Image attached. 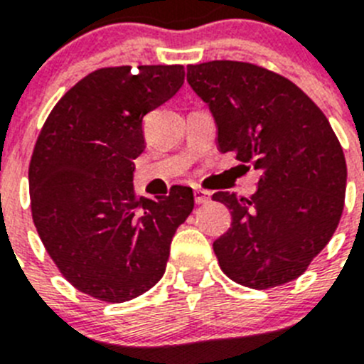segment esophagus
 I'll return each mask as SVG.
<instances>
[{
  "label": "esophagus",
  "mask_w": 364,
  "mask_h": 364,
  "mask_svg": "<svg viewBox=\"0 0 364 364\" xmlns=\"http://www.w3.org/2000/svg\"><path fill=\"white\" fill-rule=\"evenodd\" d=\"M193 195H195V202H197V204H205V202L211 200V193L205 191V189L197 188L193 191Z\"/></svg>",
  "instance_id": "esophagus-1"
}]
</instances>
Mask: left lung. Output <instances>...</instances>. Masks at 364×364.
<instances>
[{
    "instance_id": "left-lung-1",
    "label": "left lung",
    "mask_w": 364,
    "mask_h": 364,
    "mask_svg": "<svg viewBox=\"0 0 364 364\" xmlns=\"http://www.w3.org/2000/svg\"><path fill=\"white\" fill-rule=\"evenodd\" d=\"M188 83L213 114L218 149L260 173L250 198L213 195L231 210V228L213 242L222 272L255 290L294 281L332 239L345 205L346 162L332 125L295 83L253 63L189 65Z\"/></svg>"
}]
</instances>
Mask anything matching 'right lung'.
Instances as JSON below:
<instances>
[{
	"label": "right lung",
	"instance_id": "add662e5",
	"mask_svg": "<svg viewBox=\"0 0 364 364\" xmlns=\"http://www.w3.org/2000/svg\"><path fill=\"white\" fill-rule=\"evenodd\" d=\"M182 65L105 67L54 105L28 166L32 220L63 277L83 294L124 302L162 279L193 189L136 197L142 122L184 83Z\"/></svg>",
	"mask_w": 364,
	"mask_h": 364
}]
</instances>
